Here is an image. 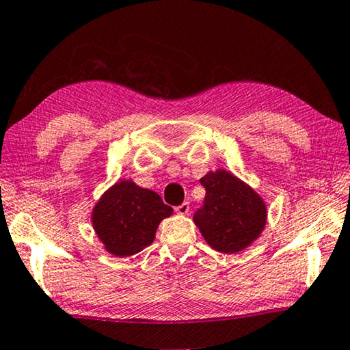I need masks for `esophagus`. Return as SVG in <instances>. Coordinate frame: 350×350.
I'll return each mask as SVG.
<instances>
[{
    "label": "esophagus",
    "mask_w": 350,
    "mask_h": 350,
    "mask_svg": "<svg viewBox=\"0 0 350 350\" xmlns=\"http://www.w3.org/2000/svg\"><path fill=\"white\" fill-rule=\"evenodd\" d=\"M175 211H176V214H181V216H185V214H187L189 213V203H181L180 206H176L175 208Z\"/></svg>",
    "instance_id": "esophagus-1"
}]
</instances>
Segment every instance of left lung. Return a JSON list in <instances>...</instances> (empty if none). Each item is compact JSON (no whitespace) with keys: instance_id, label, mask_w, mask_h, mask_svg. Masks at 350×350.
I'll return each instance as SVG.
<instances>
[{"instance_id":"obj_1","label":"left lung","mask_w":350,"mask_h":350,"mask_svg":"<svg viewBox=\"0 0 350 350\" xmlns=\"http://www.w3.org/2000/svg\"><path fill=\"white\" fill-rule=\"evenodd\" d=\"M205 205L193 214L203 239L220 254H238L260 238L267 222V205L254 187L225 169L202 176Z\"/></svg>"}]
</instances>
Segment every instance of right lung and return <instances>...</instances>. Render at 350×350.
Masks as SVG:
<instances>
[{"label": "right lung", "mask_w": 350, "mask_h": 350, "mask_svg": "<svg viewBox=\"0 0 350 350\" xmlns=\"http://www.w3.org/2000/svg\"><path fill=\"white\" fill-rule=\"evenodd\" d=\"M174 209L157 192L144 189L131 178L119 180L101 193L90 222L107 254L131 256L153 243L161 220Z\"/></svg>", "instance_id": "right-lung-1"}]
</instances>
